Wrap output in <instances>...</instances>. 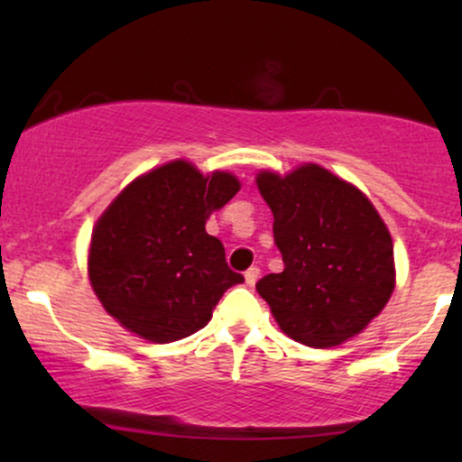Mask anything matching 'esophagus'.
I'll use <instances>...</instances> for the list:
<instances>
[{
  "label": "esophagus",
  "mask_w": 462,
  "mask_h": 462,
  "mask_svg": "<svg viewBox=\"0 0 462 462\" xmlns=\"http://www.w3.org/2000/svg\"><path fill=\"white\" fill-rule=\"evenodd\" d=\"M258 275H261V269H258V267H249L247 272H245V282H247L249 286H254V284H256Z\"/></svg>",
  "instance_id": "1"
}]
</instances>
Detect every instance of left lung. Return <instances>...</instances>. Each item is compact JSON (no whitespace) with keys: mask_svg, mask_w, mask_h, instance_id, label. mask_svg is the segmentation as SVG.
Listing matches in <instances>:
<instances>
[{"mask_svg":"<svg viewBox=\"0 0 462 462\" xmlns=\"http://www.w3.org/2000/svg\"><path fill=\"white\" fill-rule=\"evenodd\" d=\"M284 269L258 280V295L286 337L341 346L380 315L395 289L393 241L363 190L319 164L289 176L261 171Z\"/></svg>","mask_w":462,"mask_h":462,"instance_id":"obj_1","label":"left lung"}]
</instances>
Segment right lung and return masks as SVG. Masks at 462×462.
I'll return each mask as SVG.
<instances>
[{
    "label": "right lung",
    "mask_w": 462,
    "mask_h": 462,
    "mask_svg": "<svg viewBox=\"0 0 462 462\" xmlns=\"http://www.w3.org/2000/svg\"><path fill=\"white\" fill-rule=\"evenodd\" d=\"M241 189L227 171L201 176L173 161L136 178L104 210L91 235L88 278L108 315L152 343L201 330L243 275L226 263L206 219Z\"/></svg>",
    "instance_id": "obj_1"
}]
</instances>
